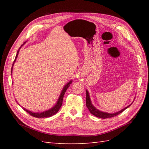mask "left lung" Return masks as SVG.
<instances>
[{
  "mask_svg": "<svg viewBox=\"0 0 149 149\" xmlns=\"http://www.w3.org/2000/svg\"><path fill=\"white\" fill-rule=\"evenodd\" d=\"M86 106L88 107V109H89V112H91L92 114H93L94 116H95L96 117H97V118H100L101 119H106V118H112V117L116 116L117 115H118L119 114H120L121 112H123L125 109L128 108L130 105L132 104V102L130 104V105H129L128 106L125 107V108H124L123 109L120 110L119 111L115 112V113H108V112H103L101 111H100L99 109H97V108H96L94 107L93 104L91 102V99H90V96H89V94L88 90H86Z\"/></svg>",
  "mask_w": 149,
  "mask_h": 149,
  "instance_id": "1",
  "label": "left lung"
}]
</instances>
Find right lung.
<instances>
[{"mask_svg":"<svg viewBox=\"0 0 149 149\" xmlns=\"http://www.w3.org/2000/svg\"><path fill=\"white\" fill-rule=\"evenodd\" d=\"M26 42H24V44H22L21 47L19 48V49H18L17 51V55H16V56H15V60L14 61H13V63L12 65V70H11V73H12V69H13V65H14L15 62L16 61V60L17 58V56H18V55H19V51H20V49L22 47V46H24V45L26 43ZM72 83V80L66 83L65 86L63 87V88L62 91L60 94V96L59 97H58V101H56V103L55 104V105H54L52 108H50L49 109H48L47 111H43V112H32V111H30L28 109H25V108H24V107H22V109H24L26 112H28V113L32 116L33 117H35V118H49V117H51L53 115H55V114H56L57 112H58V111L60 110L61 106H62V103H63V97H64V95H65V92L66 91L67 89L68 88L70 87V84ZM16 102L18 103V102L16 101ZM19 104V103H18ZM20 105V104H19Z\"/></svg>","mask_w":149,"mask_h":149,"instance_id":"right-lung-1","label":"right lung"}]
</instances>
